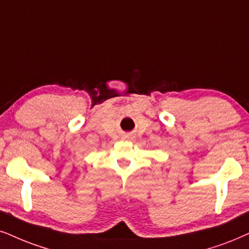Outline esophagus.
<instances>
[{
    "instance_id": "obj_1",
    "label": "esophagus",
    "mask_w": 249,
    "mask_h": 249,
    "mask_svg": "<svg viewBox=\"0 0 249 249\" xmlns=\"http://www.w3.org/2000/svg\"><path fill=\"white\" fill-rule=\"evenodd\" d=\"M125 139H132V138L128 137V135H126V137H125Z\"/></svg>"
}]
</instances>
